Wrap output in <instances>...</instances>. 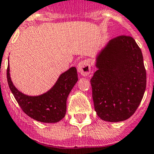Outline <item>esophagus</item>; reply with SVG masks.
<instances>
[{"instance_id":"1","label":"esophagus","mask_w":154,"mask_h":154,"mask_svg":"<svg viewBox=\"0 0 154 154\" xmlns=\"http://www.w3.org/2000/svg\"><path fill=\"white\" fill-rule=\"evenodd\" d=\"M77 69L82 76H85V77L88 76L90 74L91 69L90 63L88 62V60L81 61L77 64Z\"/></svg>"}]
</instances>
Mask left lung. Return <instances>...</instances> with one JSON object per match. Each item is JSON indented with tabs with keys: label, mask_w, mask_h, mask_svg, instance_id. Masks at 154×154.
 Here are the masks:
<instances>
[{
	"label": "left lung",
	"mask_w": 154,
	"mask_h": 154,
	"mask_svg": "<svg viewBox=\"0 0 154 154\" xmlns=\"http://www.w3.org/2000/svg\"><path fill=\"white\" fill-rule=\"evenodd\" d=\"M95 66L91 84L97 115L111 122L128 119L140 105L146 86L141 49L132 37H116L97 53Z\"/></svg>",
	"instance_id": "1"
}]
</instances>
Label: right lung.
<instances>
[{"mask_svg": "<svg viewBox=\"0 0 154 154\" xmlns=\"http://www.w3.org/2000/svg\"><path fill=\"white\" fill-rule=\"evenodd\" d=\"M7 78L10 90L22 111L33 119L45 123H55L63 119L67 97L78 81L77 69L73 66L61 73L48 91L40 95L29 96L15 88L11 79L9 64Z\"/></svg>", "mask_w": 154, "mask_h": 154, "instance_id": "right-lung-1", "label": "right lung"}]
</instances>
